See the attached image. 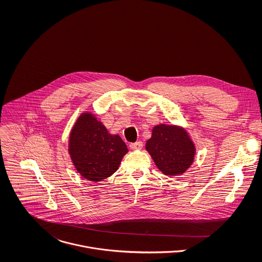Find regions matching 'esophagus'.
<instances>
[{"label":"esophagus","instance_id":"1","mask_svg":"<svg viewBox=\"0 0 262 262\" xmlns=\"http://www.w3.org/2000/svg\"><path fill=\"white\" fill-rule=\"evenodd\" d=\"M129 147H130V149L132 150L141 149L143 147V143L141 141H137L135 143H131L129 145Z\"/></svg>","mask_w":262,"mask_h":262}]
</instances>
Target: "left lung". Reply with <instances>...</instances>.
<instances>
[{"instance_id":"obj_1","label":"left lung","mask_w":262,"mask_h":262,"mask_svg":"<svg viewBox=\"0 0 262 262\" xmlns=\"http://www.w3.org/2000/svg\"><path fill=\"white\" fill-rule=\"evenodd\" d=\"M156 166L166 176L184 173L193 161L194 145L187 133L180 127L160 124L152 129L146 142Z\"/></svg>"}]
</instances>
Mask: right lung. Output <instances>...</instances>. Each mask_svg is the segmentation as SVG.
Masks as SVG:
<instances>
[{
    "mask_svg": "<svg viewBox=\"0 0 262 262\" xmlns=\"http://www.w3.org/2000/svg\"><path fill=\"white\" fill-rule=\"evenodd\" d=\"M70 154L82 178L100 182L118 169L128 152L120 136L111 135L92 114H82L71 132Z\"/></svg>",
    "mask_w": 262,
    "mask_h": 262,
    "instance_id": "1",
    "label": "right lung"
}]
</instances>
